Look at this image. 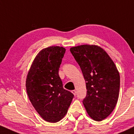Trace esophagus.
I'll list each match as a JSON object with an SVG mask.
<instances>
[{"label": "esophagus", "instance_id": "34e87169", "mask_svg": "<svg viewBox=\"0 0 134 134\" xmlns=\"http://www.w3.org/2000/svg\"><path fill=\"white\" fill-rule=\"evenodd\" d=\"M72 93L73 94H74V95H76V93H77V92H76V90H72Z\"/></svg>", "mask_w": 134, "mask_h": 134}]
</instances>
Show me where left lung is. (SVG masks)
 I'll list each match as a JSON object with an SVG mask.
<instances>
[{
    "label": "left lung",
    "mask_w": 134,
    "mask_h": 134,
    "mask_svg": "<svg viewBox=\"0 0 134 134\" xmlns=\"http://www.w3.org/2000/svg\"><path fill=\"white\" fill-rule=\"evenodd\" d=\"M85 79L87 92L83 102L88 115L102 121L113 112L119 97L120 77L106 52L95 45H81L70 49Z\"/></svg>",
    "instance_id": "1"
}]
</instances>
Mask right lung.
Wrapping results in <instances>:
<instances>
[{"label": "right lung", "instance_id": "obj_1", "mask_svg": "<svg viewBox=\"0 0 134 134\" xmlns=\"http://www.w3.org/2000/svg\"><path fill=\"white\" fill-rule=\"evenodd\" d=\"M65 49L51 46L41 50L28 73L26 89L32 105L44 120L50 123L64 117L74 95L63 88L58 71Z\"/></svg>", "mask_w": 134, "mask_h": 134}]
</instances>
